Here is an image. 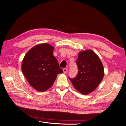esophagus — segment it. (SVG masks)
<instances>
[{"instance_id":"esophagus-1","label":"esophagus","mask_w":126,"mask_h":126,"mask_svg":"<svg viewBox=\"0 0 126 126\" xmlns=\"http://www.w3.org/2000/svg\"><path fill=\"white\" fill-rule=\"evenodd\" d=\"M63 70V72L64 73H67L68 72V69H67V68H64Z\"/></svg>"}]
</instances>
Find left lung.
Listing matches in <instances>:
<instances>
[{
	"label": "left lung",
	"instance_id": "1",
	"mask_svg": "<svg viewBox=\"0 0 126 126\" xmlns=\"http://www.w3.org/2000/svg\"><path fill=\"white\" fill-rule=\"evenodd\" d=\"M76 63L78 73L74 78H69L73 85L83 94L92 92L104 77V67L101 61L91 50L80 52Z\"/></svg>",
	"mask_w": 126,
	"mask_h": 126
}]
</instances>
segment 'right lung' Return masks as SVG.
Instances as JSON below:
<instances>
[{"label": "right lung", "mask_w": 126, "mask_h": 126, "mask_svg": "<svg viewBox=\"0 0 126 126\" xmlns=\"http://www.w3.org/2000/svg\"><path fill=\"white\" fill-rule=\"evenodd\" d=\"M54 48L48 43L38 45L24 57L22 71L30 84L39 91L51 87L57 75L63 73L58 61L53 56Z\"/></svg>", "instance_id": "add662e5"}]
</instances>
